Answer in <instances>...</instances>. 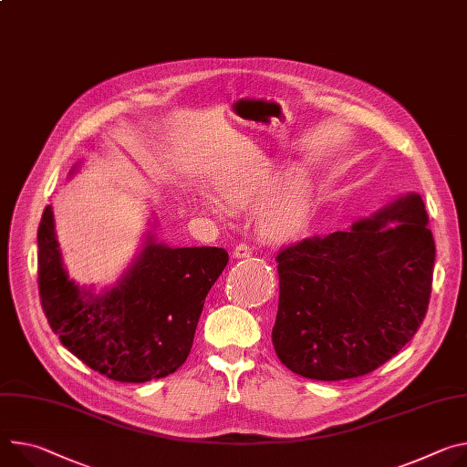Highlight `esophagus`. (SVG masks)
I'll return each mask as SVG.
<instances>
[{
  "mask_svg": "<svg viewBox=\"0 0 467 467\" xmlns=\"http://www.w3.org/2000/svg\"><path fill=\"white\" fill-rule=\"evenodd\" d=\"M251 255H253V249L247 244H238L233 251L234 259H245V257H251Z\"/></svg>",
  "mask_w": 467,
  "mask_h": 467,
  "instance_id": "esophagus-1",
  "label": "esophagus"
}]
</instances>
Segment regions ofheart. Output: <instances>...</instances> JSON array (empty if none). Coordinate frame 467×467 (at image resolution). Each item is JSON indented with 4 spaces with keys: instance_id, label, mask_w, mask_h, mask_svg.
<instances>
[{
    "instance_id": "heart-1",
    "label": "heart",
    "mask_w": 467,
    "mask_h": 467,
    "mask_svg": "<svg viewBox=\"0 0 467 467\" xmlns=\"http://www.w3.org/2000/svg\"><path fill=\"white\" fill-rule=\"evenodd\" d=\"M218 192L234 208L259 204L255 225L263 238L286 240L300 233L307 223L315 186L306 169H292L277 181V167L268 160L247 161L225 173L218 182ZM206 208L216 218H223L218 201L206 199Z\"/></svg>"
}]
</instances>
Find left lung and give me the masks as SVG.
<instances>
[{
    "label": "left lung",
    "instance_id": "left-lung-1",
    "mask_svg": "<svg viewBox=\"0 0 467 467\" xmlns=\"http://www.w3.org/2000/svg\"><path fill=\"white\" fill-rule=\"evenodd\" d=\"M436 245L420 195H400L347 231L306 238L277 255L272 343L311 379L372 372L411 341L427 315Z\"/></svg>",
    "mask_w": 467,
    "mask_h": 467
}]
</instances>
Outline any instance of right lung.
Masks as SVG:
<instances>
[{
	"label": "right lung",
	"instance_id": "add662e5",
	"mask_svg": "<svg viewBox=\"0 0 467 467\" xmlns=\"http://www.w3.org/2000/svg\"><path fill=\"white\" fill-rule=\"evenodd\" d=\"M154 229L152 218L132 265L100 292L68 275L50 204L36 234L38 294L52 329L78 359L126 384L163 378L186 361L206 294L229 263L223 247H169Z\"/></svg>",
	"mask_w": 467,
	"mask_h": 467
}]
</instances>
